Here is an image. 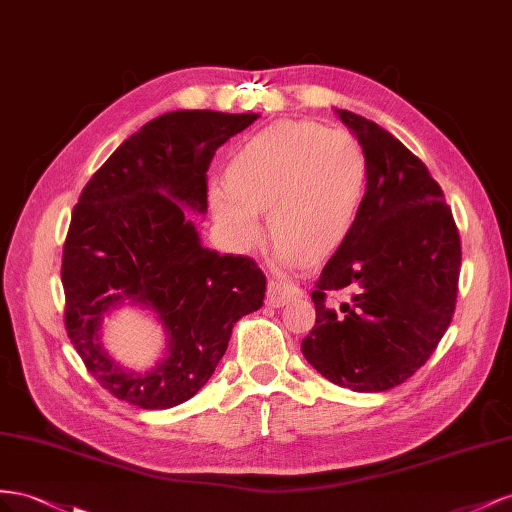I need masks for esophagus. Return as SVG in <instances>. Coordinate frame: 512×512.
I'll list each match as a JSON object with an SVG mask.
<instances>
[{
	"mask_svg": "<svg viewBox=\"0 0 512 512\" xmlns=\"http://www.w3.org/2000/svg\"><path fill=\"white\" fill-rule=\"evenodd\" d=\"M302 296H304L302 287H298L294 283H287V281L272 279L268 283V298H266V302L270 306H283L289 300H296V298H302Z\"/></svg>",
	"mask_w": 512,
	"mask_h": 512,
	"instance_id": "34e87169",
	"label": "esophagus"
}]
</instances>
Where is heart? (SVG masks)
I'll return each instance as SVG.
<instances>
[{"label": "heart", "mask_w": 512, "mask_h": 512, "mask_svg": "<svg viewBox=\"0 0 512 512\" xmlns=\"http://www.w3.org/2000/svg\"><path fill=\"white\" fill-rule=\"evenodd\" d=\"M367 191V156L343 128L283 120L259 130L231 158L227 180L210 184L225 236L253 244L268 210L276 255L287 266L332 255L352 233Z\"/></svg>", "instance_id": "obj_1"}]
</instances>
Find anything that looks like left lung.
Segmentation results:
<instances>
[{"label":"left lung","mask_w":512,"mask_h":512,"mask_svg":"<svg viewBox=\"0 0 512 512\" xmlns=\"http://www.w3.org/2000/svg\"><path fill=\"white\" fill-rule=\"evenodd\" d=\"M367 156L356 225L315 281L302 354L332 384L384 392L435 352L457 306L461 238L427 165L379 124L339 109Z\"/></svg>","instance_id":"1"}]
</instances>
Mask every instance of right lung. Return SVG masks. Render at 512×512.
<instances>
[{"label":"right lung","mask_w":512,"mask_h":512,"mask_svg":"<svg viewBox=\"0 0 512 512\" xmlns=\"http://www.w3.org/2000/svg\"><path fill=\"white\" fill-rule=\"evenodd\" d=\"M257 113L171 111L141 126L102 165L72 210L62 253L64 326L85 369L115 399L143 410L188 401L212 377L231 330L261 309L255 259L199 244L184 206L206 212L216 150ZM124 299L154 308L170 356L150 374L120 370L97 343L99 317Z\"/></svg>","instance_id":"obj_1"}]
</instances>
